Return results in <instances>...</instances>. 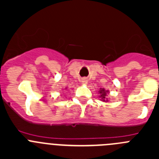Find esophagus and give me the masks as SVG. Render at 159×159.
Listing matches in <instances>:
<instances>
[{"label": "esophagus", "mask_w": 159, "mask_h": 159, "mask_svg": "<svg viewBox=\"0 0 159 159\" xmlns=\"http://www.w3.org/2000/svg\"><path fill=\"white\" fill-rule=\"evenodd\" d=\"M83 83H84V84H86V81H83Z\"/></svg>", "instance_id": "esophagus-1"}]
</instances>
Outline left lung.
<instances>
[{
	"label": "left lung",
	"mask_w": 159,
	"mask_h": 159,
	"mask_svg": "<svg viewBox=\"0 0 159 159\" xmlns=\"http://www.w3.org/2000/svg\"><path fill=\"white\" fill-rule=\"evenodd\" d=\"M99 92H100V94H101L100 97H101V98H102V100L105 101V96H106L107 92V91H105L104 89H101L100 91H99Z\"/></svg>",
	"instance_id": "1"
}]
</instances>
